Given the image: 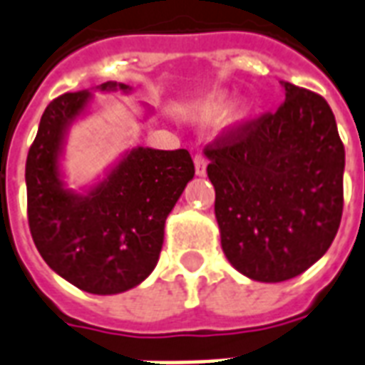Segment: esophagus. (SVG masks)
<instances>
[{"mask_svg":"<svg viewBox=\"0 0 365 365\" xmlns=\"http://www.w3.org/2000/svg\"><path fill=\"white\" fill-rule=\"evenodd\" d=\"M194 167H196V175H198V177H204L207 161H205V158L202 153H196V155H194Z\"/></svg>","mask_w":365,"mask_h":365,"instance_id":"1","label":"esophagus"}]
</instances>
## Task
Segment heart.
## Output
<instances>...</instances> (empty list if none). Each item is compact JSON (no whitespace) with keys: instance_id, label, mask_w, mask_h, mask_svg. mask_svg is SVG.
I'll use <instances>...</instances> for the list:
<instances>
[{"instance_id":"obj_1","label":"heart","mask_w":365,"mask_h":365,"mask_svg":"<svg viewBox=\"0 0 365 365\" xmlns=\"http://www.w3.org/2000/svg\"><path fill=\"white\" fill-rule=\"evenodd\" d=\"M227 106H229L227 96L223 94L212 96V98H210V100H205L204 106L200 108V123L210 125V123H215L217 119H221L225 111H227Z\"/></svg>"}]
</instances>
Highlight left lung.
Listing matches in <instances>:
<instances>
[{
  "mask_svg": "<svg viewBox=\"0 0 365 365\" xmlns=\"http://www.w3.org/2000/svg\"><path fill=\"white\" fill-rule=\"evenodd\" d=\"M284 103L204 150L221 248L259 283L300 275L329 250L342 215L344 146L319 94L281 82Z\"/></svg>",
  "mask_w": 365,
  "mask_h": 365,
  "instance_id": "8db88e82",
  "label": "left lung"
}]
</instances>
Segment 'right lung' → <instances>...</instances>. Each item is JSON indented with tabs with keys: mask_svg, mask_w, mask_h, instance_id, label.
Wrapping results in <instances>:
<instances>
[{
	"mask_svg": "<svg viewBox=\"0 0 365 365\" xmlns=\"http://www.w3.org/2000/svg\"><path fill=\"white\" fill-rule=\"evenodd\" d=\"M98 92H123L103 82ZM90 90L49 103L26 158L29 225L43 262L76 289L119 294L140 284L160 259L165 219L194 177L188 150L136 146L82 192L65 185L63 152L71 127L90 113ZM152 109L146 108V117Z\"/></svg>",
	"mask_w": 365,
	"mask_h": 365,
	"instance_id": "1",
	"label": "right lung"
}]
</instances>
